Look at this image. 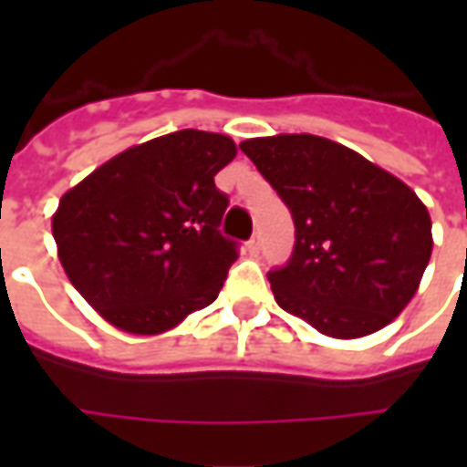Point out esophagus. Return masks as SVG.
I'll use <instances>...</instances> for the list:
<instances>
[{
    "instance_id": "34e87169",
    "label": "esophagus",
    "mask_w": 467,
    "mask_h": 467,
    "mask_svg": "<svg viewBox=\"0 0 467 467\" xmlns=\"http://www.w3.org/2000/svg\"><path fill=\"white\" fill-rule=\"evenodd\" d=\"M247 253L260 254V234H253V240L247 243Z\"/></svg>"
}]
</instances>
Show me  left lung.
Instances as JSON below:
<instances>
[{"label": "left lung", "instance_id": "left-lung-1", "mask_svg": "<svg viewBox=\"0 0 467 467\" xmlns=\"http://www.w3.org/2000/svg\"><path fill=\"white\" fill-rule=\"evenodd\" d=\"M240 150L293 213V254L267 273L277 305L340 340L392 323L432 253L431 214L418 194L315 134L257 137Z\"/></svg>", "mask_w": 467, "mask_h": 467}]
</instances>
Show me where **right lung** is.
Returning <instances> with one entry per match:
<instances>
[{"label": "right lung", "mask_w": 467, "mask_h": 467, "mask_svg": "<svg viewBox=\"0 0 467 467\" xmlns=\"http://www.w3.org/2000/svg\"><path fill=\"white\" fill-rule=\"evenodd\" d=\"M237 147L180 130L134 144L62 194L52 217L77 293L124 333L160 335L214 303L237 243L220 233L227 194L214 174Z\"/></svg>", "instance_id": "add662e5"}]
</instances>
